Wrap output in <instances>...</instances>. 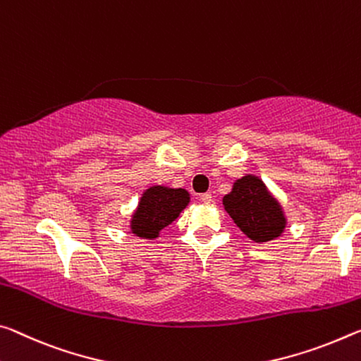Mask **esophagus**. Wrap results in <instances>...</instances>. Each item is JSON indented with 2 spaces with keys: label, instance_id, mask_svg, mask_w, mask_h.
Segmentation results:
<instances>
[{
  "label": "esophagus",
  "instance_id": "esophagus-1",
  "mask_svg": "<svg viewBox=\"0 0 361 361\" xmlns=\"http://www.w3.org/2000/svg\"><path fill=\"white\" fill-rule=\"evenodd\" d=\"M212 199H214V197H212V192H204L202 196H201V201H202L204 204H210Z\"/></svg>",
  "mask_w": 361,
  "mask_h": 361
}]
</instances>
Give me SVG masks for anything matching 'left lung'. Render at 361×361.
<instances>
[{"label":"left lung","instance_id":"obj_1","mask_svg":"<svg viewBox=\"0 0 361 361\" xmlns=\"http://www.w3.org/2000/svg\"><path fill=\"white\" fill-rule=\"evenodd\" d=\"M223 207L250 241L270 243L281 238L288 216L281 202L268 190L260 176L247 173L233 183L223 196Z\"/></svg>","mask_w":361,"mask_h":361}]
</instances>
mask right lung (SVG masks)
I'll list each match as a JSON object with an SVG mask.
<instances>
[{
	"mask_svg": "<svg viewBox=\"0 0 361 361\" xmlns=\"http://www.w3.org/2000/svg\"><path fill=\"white\" fill-rule=\"evenodd\" d=\"M191 202V194L183 188L154 185L142 191L138 205L130 216V231L141 239L159 238L160 231L178 219Z\"/></svg>",
	"mask_w": 361,
	"mask_h": 361,
	"instance_id": "1",
	"label": "right lung"
}]
</instances>
